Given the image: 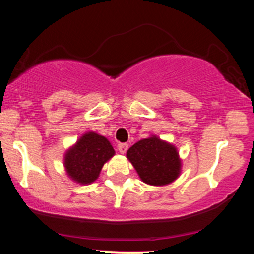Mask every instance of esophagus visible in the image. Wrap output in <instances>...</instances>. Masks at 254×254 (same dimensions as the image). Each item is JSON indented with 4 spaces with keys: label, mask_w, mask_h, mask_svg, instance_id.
<instances>
[{
    "label": "esophagus",
    "mask_w": 254,
    "mask_h": 254,
    "mask_svg": "<svg viewBox=\"0 0 254 254\" xmlns=\"http://www.w3.org/2000/svg\"><path fill=\"white\" fill-rule=\"evenodd\" d=\"M117 148H119V152L122 153V154H124V153H127V148H128V145L127 144H119V146H117Z\"/></svg>",
    "instance_id": "obj_1"
}]
</instances>
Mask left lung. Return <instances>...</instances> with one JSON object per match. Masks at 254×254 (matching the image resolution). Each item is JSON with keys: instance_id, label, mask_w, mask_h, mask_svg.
<instances>
[{"instance_id": "left-lung-1", "label": "left lung", "mask_w": 254, "mask_h": 254, "mask_svg": "<svg viewBox=\"0 0 254 254\" xmlns=\"http://www.w3.org/2000/svg\"><path fill=\"white\" fill-rule=\"evenodd\" d=\"M127 158L140 180L148 185L163 187L180 177L182 160L176 146L158 135L140 139L127 152Z\"/></svg>"}]
</instances>
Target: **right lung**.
Instances as JSON below:
<instances>
[{
	"mask_svg": "<svg viewBox=\"0 0 254 254\" xmlns=\"http://www.w3.org/2000/svg\"><path fill=\"white\" fill-rule=\"evenodd\" d=\"M115 155L113 145L96 132H86L65 151L64 169L70 180L78 184H91L98 180L107 161Z\"/></svg>",
	"mask_w": 254,
	"mask_h": 254,
	"instance_id": "1",
	"label": "right lung"
}]
</instances>
